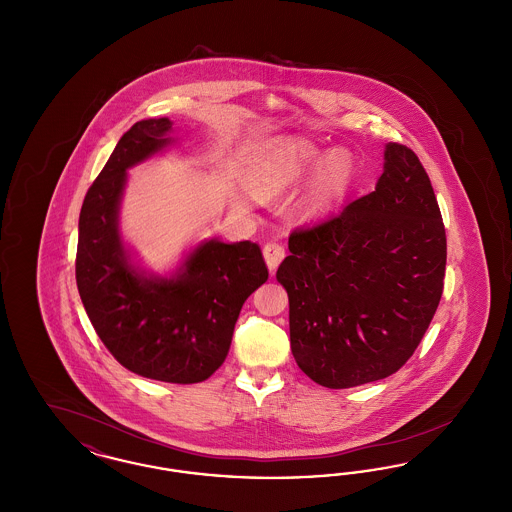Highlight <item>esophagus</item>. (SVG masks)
Here are the masks:
<instances>
[{"label": "esophagus", "mask_w": 512, "mask_h": 512, "mask_svg": "<svg viewBox=\"0 0 512 512\" xmlns=\"http://www.w3.org/2000/svg\"><path fill=\"white\" fill-rule=\"evenodd\" d=\"M263 255H265V263H267L268 270H276V267L282 263V259L286 257V249L284 245L276 244V242H268L263 247Z\"/></svg>", "instance_id": "obj_1"}]
</instances>
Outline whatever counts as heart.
Returning a JSON list of instances; mask_svg holds the SVG:
<instances>
[{
    "label": "heart",
    "instance_id": "b5f03b06",
    "mask_svg": "<svg viewBox=\"0 0 512 512\" xmlns=\"http://www.w3.org/2000/svg\"><path fill=\"white\" fill-rule=\"evenodd\" d=\"M309 172L313 174L295 205L303 217L326 213L341 203L355 182L357 163L345 147L324 153L322 147L307 138H288L268 146L251 163L247 186L259 197H278Z\"/></svg>",
    "mask_w": 512,
    "mask_h": 512
}]
</instances>
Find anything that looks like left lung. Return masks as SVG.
Segmentation results:
<instances>
[{
	"instance_id": "left-lung-1",
	"label": "left lung",
	"mask_w": 512,
	"mask_h": 512,
	"mask_svg": "<svg viewBox=\"0 0 512 512\" xmlns=\"http://www.w3.org/2000/svg\"><path fill=\"white\" fill-rule=\"evenodd\" d=\"M276 280L290 299L297 366L330 390L388 378L438 309L447 242L430 178L409 147L386 144L376 190L290 234Z\"/></svg>"
}]
</instances>
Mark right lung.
<instances>
[{
  "mask_svg": "<svg viewBox=\"0 0 512 512\" xmlns=\"http://www.w3.org/2000/svg\"><path fill=\"white\" fill-rule=\"evenodd\" d=\"M167 117L136 122L84 197L78 220L76 286L111 355L130 372L169 384H197L230 349L245 299L268 278L259 245L203 240L171 274L134 261L122 240L128 171L176 140Z\"/></svg>",
  "mask_w": 512,
  "mask_h": 512,
  "instance_id": "add662e5",
  "label": "right lung"
}]
</instances>
